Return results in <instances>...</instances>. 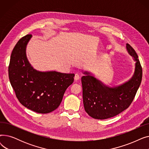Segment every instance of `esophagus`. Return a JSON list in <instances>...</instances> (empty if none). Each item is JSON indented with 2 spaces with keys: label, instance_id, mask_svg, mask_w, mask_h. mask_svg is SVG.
Here are the masks:
<instances>
[{
  "label": "esophagus",
  "instance_id": "1",
  "mask_svg": "<svg viewBox=\"0 0 149 149\" xmlns=\"http://www.w3.org/2000/svg\"><path fill=\"white\" fill-rule=\"evenodd\" d=\"M80 79V75L78 74H75V76H74V80L75 81H77L78 80H79Z\"/></svg>",
  "mask_w": 149,
  "mask_h": 149
}]
</instances>
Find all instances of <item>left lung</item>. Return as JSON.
<instances>
[{
  "label": "left lung",
  "instance_id": "obj_1",
  "mask_svg": "<svg viewBox=\"0 0 149 149\" xmlns=\"http://www.w3.org/2000/svg\"><path fill=\"white\" fill-rule=\"evenodd\" d=\"M126 49L135 61V69L132 77L126 82L109 86L96 79L91 72L82 71L84 110L93 118L105 120L118 115L127 109L134 99L141 83L143 70L135 51L127 43Z\"/></svg>",
  "mask_w": 149,
  "mask_h": 149
}]
</instances>
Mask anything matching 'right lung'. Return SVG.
Listing matches in <instances>:
<instances>
[{
	"label": "right lung",
	"instance_id": "obj_1",
	"mask_svg": "<svg viewBox=\"0 0 149 149\" xmlns=\"http://www.w3.org/2000/svg\"><path fill=\"white\" fill-rule=\"evenodd\" d=\"M33 36L22 37L12 51L9 79L20 103L38 113H48L60 106L66 89L74 81V74L34 69L26 56V46Z\"/></svg>",
	"mask_w": 149,
	"mask_h": 149
}]
</instances>
